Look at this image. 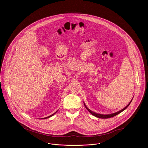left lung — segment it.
I'll use <instances>...</instances> for the list:
<instances>
[{
  "mask_svg": "<svg viewBox=\"0 0 148 148\" xmlns=\"http://www.w3.org/2000/svg\"><path fill=\"white\" fill-rule=\"evenodd\" d=\"M133 98H132V99L131 100L130 102V103L126 106L124 108H123V109H122L121 110H120V111H119L118 112H116L115 113H111V114H100V113H97L94 112H93V111H91L90 109H89L87 106L85 105V103H84V106L85 107V108L89 111V112H90V113L91 114H92L93 116H94L95 117H97V118H111V117H114V116H116V115H117L119 113H120L122 112H123V111H124L129 106V105H130V103H131V102H132V101L133 100Z\"/></svg>",
  "mask_w": 148,
  "mask_h": 148,
  "instance_id": "8db88e82",
  "label": "left lung"
}]
</instances>
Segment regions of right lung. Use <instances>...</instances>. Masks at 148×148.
Here are the masks:
<instances>
[{
    "mask_svg": "<svg viewBox=\"0 0 148 148\" xmlns=\"http://www.w3.org/2000/svg\"><path fill=\"white\" fill-rule=\"evenodd\" d=\"M57 112H58V111H56V112L54 113H53V114H51V115H50V116H48V117H45V118H41V119H46V118H49V117H52V116H53V115H54V114H55V113H56Z\"/></svg>",
    "mask_w": 148,
    "mask_h": 148,
    "instance_id": "1",
    "label": "right lung"
}]
</instances>
